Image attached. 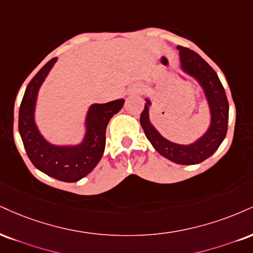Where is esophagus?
Returning a JSON list of instances; mask_svg holds the SVG:
<instances>
[{
    "label": "esophagus",
    "mask_w": 253,
    "mask_h": 253,
    "mask_svg": "<svg viewBox=\"0 0 253 253\" xmlns=\"http://www.w3.org/2000/svg\"><path fill=\"white\" fill-rule=\"evenodd\" d=\"M133 92H135V93H138V90H133Z\"/></svg>",
    "instance_id": "1"
}]
</instances>
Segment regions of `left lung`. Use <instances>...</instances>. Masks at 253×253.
I'll return each instance as SVG.
<instances>
[{"mask_svg":"<svg viewBox=\"0 0 253 253\" xmlns=\"http://www.w3.org/2000/svg\"><path fill=\"white\" fill-rule=\"evenodd\" d=\"M178 49L182 71L197 79L205 92L211 111V125L208 132L190 145L174 144L165 139L150 123L148 109L151 101L148 99H146L145 108L140 115V124L146 138L158 153L175 164L194 165L211 157L223 142L227 132L229 101L214 69L196 51L181 45H178Z\"/></svg>","mask_w":253,"mask_h":253,"instance_id":"obj_1","label":"left lung"}]
</instances>
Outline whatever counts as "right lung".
<instances>
[{
	"instance_id": "add662e5",
	"label": "right lung",
	"mask_w": 253,
	"mask_h": 253,
	"mask_svg": "<svg viewBox=\"0 0 253 253\" xmlns=\"http://www.w3.org/2000/svg\"><path fill=\"white\" fill-rule=\"evenodd\" d=\"M56 62L48 61L30 80L19 112V132L27 156L36 169L57 180L74 182L93 171L101 159L106 145V128L114 114L123 108L125 100L94 103L88 109L86 135L77 146H55L40 134L34 120L36 97L42 82Z\"/></svg>"
}]
</instances>
